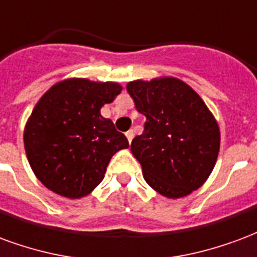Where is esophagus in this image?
<instances>
[{
    "label": "esophagus",
    "instance_id": "obj_1",
    "mask_svg": "<svg viewBox=\"0 0 257 257\" xmlns=\"http://www.w3.org/2000/svg\"><path fill=\"white\" fill-rule=\"evenodd\" d=\"M126 137H127V140H128V142L133 141V138H134V131H133V130L127 131Z\"/></svg>",
    "mask_w": 257,
    "mask_h": 257
}]
</instances>
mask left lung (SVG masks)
Masks as SVG:
<instances>
[{
	"instance_id": "8db88e82",
	"label": "left lung",
	"mask_w": 257,
	"mask_h": 257,
	"mask_svg": "<svg viewBox=\"0 0 257 257\" xmlns=\"http://www.w3.org/2000/svg\"><path fill=\"white\" fill-rule=\"evenodd\" d=\"M137 110L147 117L144 133L131 142L152 189L168 198L197 190L212 172L220 131L201 97L172 76L127 83Z\"/></svg>"
}]
</instances>
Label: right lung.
<instances>
[{"instance_id":"right-lung-1","label":"right lung","mask_w":257,"mask_h":257,"mask_svg":"<svg viewBox=\"0 0 257 257\" xmlns=\"http://www.w3.org/2000/svg\"><path fill=\"white\" fill-rule=\"evenodd\" d=\"M115 82L61 80L45 93L24 128V149L35 177L52 192L80 198L104 179L128 141L100 109L120 94Z\"/></svg>"}]
</instances>
